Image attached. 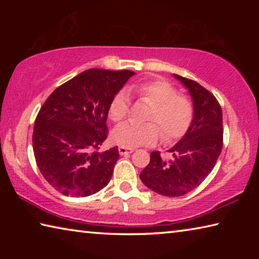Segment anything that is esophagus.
<instances>
[{
  "instance_id": "esophagus-1",
  "label": "esophagus",
  "mask_w": 259,
  "mask_h": 259,
  "mask_svg": "<svg viewBox=\"0 0 259 259\" xmlns=\"http://www.w3.org/2000/svg\"><path fill=\"white\" fill-rule=\"evenodd\" d=\"M119 152H120L121 155H126V154H130V153H133V152H134V148L120 146V147H119Z\"/></svg>"
}]
</instances>
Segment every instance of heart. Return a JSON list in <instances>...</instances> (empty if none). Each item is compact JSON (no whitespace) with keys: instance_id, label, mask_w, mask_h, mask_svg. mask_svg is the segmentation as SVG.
Returning <instances> with one entry per match:
<instances>
[{"instance_id":"1","label":"heart","mask_w":259,"mask_h":259,"mask_svg":"<svg viewBox=\"0 0 259 259\" xmlns=\"http://www.w3.org/2000/svg\"><path fill=\"white\" fill-rule=\"evenodd\" d=\"M130 90L139 98L153 104L147 117L153 122L142 124L125 122L117 125L112 133V140L117 145L137 147L153 144L161 137V130L165 142H174L182 138L190 129L194 119V106L187 96L178 94L171 83L161 78H151L135 83ZM129 111L130 100L125 91L114 95L108 105L109 119L120 122L128 115Z\"/></svg>"}]
</instances>
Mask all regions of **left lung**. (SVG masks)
Returning a JSON list of instances; mask_svg holds the SVG:
<instances>
[{"label":"left lung","instance_id":"obj_1","mask_svg":"<svg viewBox=\"0 0 259 259\" xmlns=\"http://www.w3.org/2000/svg\"><path fill=\"white\" fill-rule=\"evenodd\" d=\"M193 99L194 119L185 136L168 152H152L150 163L140 179L150 190L164 196H181L191 192L211 172L223 148V114L216 97L198 82L174 74Z\"/></svg>","mask_w":259,"mask_h":259}]
</instances>
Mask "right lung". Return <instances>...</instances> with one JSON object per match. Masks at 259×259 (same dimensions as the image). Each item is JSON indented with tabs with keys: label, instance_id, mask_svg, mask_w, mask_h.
Returning <instances> with one entry per match:
<instances>
[{
	"label": "right lung",
	"instance_id": "add662e5",
	"mask_svg": "<svg viewBox=\"0 0 259 259\" xmlns=\"http://www.w3.org/2000/svg\"><path fill=\"white\" fill-rule=\"evenodd\" d=\"M134 74L88 69L42 105L34 123V156L42 176L61 194L84 198L111 181L119 150H98L107 138L108 105Z\"/></svg>",
	"mask_w": 259,
	"mask_h": 259
}]
</instances>
